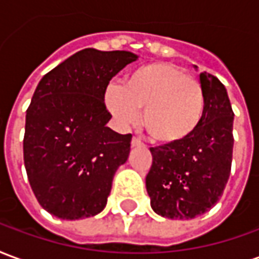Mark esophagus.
<instances>
[{"mask_svg": "<svg viewBox=\"0 0 259 259\" xmlns=\"http://www.w3.org/2000/svg\"><path fill=\"white\" fill-rule=\"evenodd\" d=\"M130 144H132V147H133V148H135V147L143 146V143H141L140 140H137V139H132V143H130Z\"/></svg>", "mask_w": 259, "mask_h": 259, "instance_id": "obj_1", "label": "esophagus"}]
</instances>
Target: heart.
<instances>
[{
  "instance_id": "b5f03b06",
  "label": "heart",
  "mask_w": 259,
  "mask_h": 259,
  "mask_svg": "<svg viewBox=\"0 0 259 259\" xmlns=\"http://www.w3.org/2000/svg\"><path fill=\"white\" fill-rule=\"evenodd\" d=\"M104 100L123 127L137 123L143 109V126L150 139L159 144L189 139L205 112V93L200 81L169 62L136 69L124 85H108Z\"/></svg>"
}]
</instances>
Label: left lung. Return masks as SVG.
<instances>
[{
    "label": "left lung",
    "instance_id": "8db88e82",
    "mask_svg": "<svg viewBox=\"0 0 259 259\" xmlns=\"http://www.w3.org/2000/svg\"><path fill=\"white\" fill-rule=\"evenodd\" d=\"M205 112L186 140L151 147L152 165L146 178L151 208L169 219H193L221 198L232 168L233 119L228 91L213 74L200 73Z\"/></svg>",
    "mask_w": 259,
    "mask_h": 259
}]
</instances>
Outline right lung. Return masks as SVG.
<instances>
[{
    "label": "right lung",
    "mask_w": 259,
    "mask_h": 259,
    "mask_svg": "<svg viewBox=\"0 0 259 259\" xmlns=\"http://www.w3.org/2000/svg\"><path fill=\"white\" fill-rule=\"evenodd\" d=\"M136 59L129 51L85 48L37 85L26 111L23 159L37 201L54 217H94L107 205L132 135L108 127L104 96L109 80Z\"/></svg>",
    "instance_id": "add662e5"
}]
</instances>
